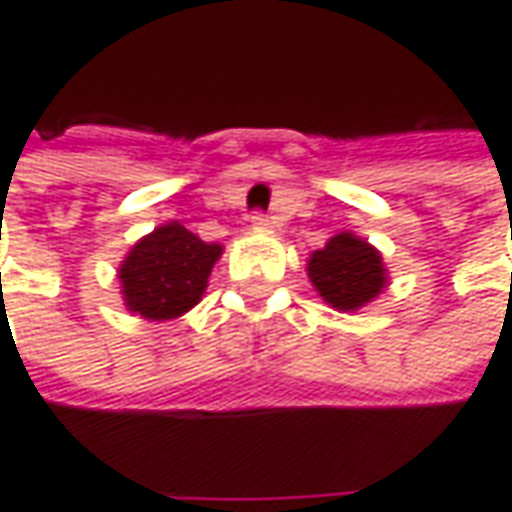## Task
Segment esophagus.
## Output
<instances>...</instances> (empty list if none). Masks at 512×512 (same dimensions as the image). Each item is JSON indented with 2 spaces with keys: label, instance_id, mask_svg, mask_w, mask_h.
Returning a JSON list of instances; mask_svg holds the SVG:
<instances>
[{
  "label": "esophagus",
  "instance_id": "34e87169",
  "mask_svg": "<svg viewBox=\"0 0 512 512\" xmlns=\"http://www.w3.org/2000/svg\"><path fill=\"white\" fill-rule=\"evenodd\" d=\"M249 223H252V229H257V232H266V229L272 226V223H269V217H266V214H260V212L252 214V217H249Z\"/></svg>",
  "mask_w": 512,
  "mask_h": 512
}]
</instances>
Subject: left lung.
I'll list each match as a JSON object with an SVG mask.
<instances>
[{"label":"left lung","instance_id":"left-lung-1","mask_svg":"<svg viewBox=\"0 0 512 512\" xmlns=\"http://www.w3.org/2000/svg\"><path fill=\"white\" fill-rule=\"evenodd\" d=\"M306 275L323 303L338 312H358L389 286L381 252L355 232H341L306 260Z\"/></svg>","mask_w":512,"mask_h":512}]
</instances>
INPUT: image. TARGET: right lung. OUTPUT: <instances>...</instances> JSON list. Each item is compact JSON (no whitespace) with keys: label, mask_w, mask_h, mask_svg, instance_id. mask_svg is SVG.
<instances>
[{"label":"right lung","mask_w":512,"mask_h":512,"mask_svg":"<svg viewBox=\"0 0 512 512\" xmlns=\"http://www.w3.org/2000/svg\"><path fill=\"white\" fill-rule=\"evenodd\" d=\"M220 243H206L171 220L140 237L123 257L117 278L128 312L145 321H171L194 309L206 295Z\"/></svg>","instance_id":"obj_1"}]
</instances>
